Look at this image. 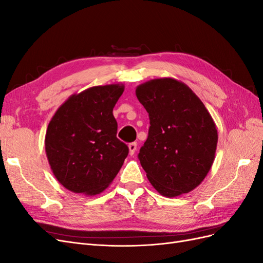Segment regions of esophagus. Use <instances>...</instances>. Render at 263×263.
Instances as JSON below:
<instances>
[{
    "label": "esophagus",
    "instance_id": "obj_1",
    "mask_svg": "<svg viewBox=\"0 0 263 263\" xmlns=\"http://www.w3.org/2000/svg\"><path fill=\"white\" fill-rule=\"evenodd\" d=\"M128 148H129V154L134 155L135 151H136V149H137V142H130V144L128 145Z\"/></svg>",
    "mask_w": 263,
    "mask_h": 263
}]
</instances>
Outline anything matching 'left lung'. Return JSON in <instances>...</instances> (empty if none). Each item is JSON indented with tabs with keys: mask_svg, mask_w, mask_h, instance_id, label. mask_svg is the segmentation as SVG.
Segmentation results:
<instances>
[{
	"mask_svg": "<svg viewBox=\"0 0 263 263\" xmlns=\"http://www.w3.org/2000/svg\"><path fill=\"white\" fill-rule=\"evenodd\" d=\"M149 114L148 138L138 159L163 196L189 193L208 176L218 135L211 114L190 87L176 79H155L136 89Z\"/></svg>",
	"mask_w": 263,
	"mask_h": 263,
	"instance_id": "obj_1",
	"label": "left lung"
}]
</instances>
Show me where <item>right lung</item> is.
<instances>
[{
    "mask_svg": "<svg viewBox=\"0 0 263 263\" xmlns=\"http://www.w3.org/2000/svg\"><path fill=\"white\" fill-rule=\"evenodd\" d=\"M123 84L90 87L73 94L52 116L45 137L55 179L71 192L97 195L112 183L128 155L116 137L113 108Z\"/></svg>",
    "mask_w": 263,
    "mask_h": 263,
    "instance_id": "1",
    "label": "right lung"
}]
</instances>
